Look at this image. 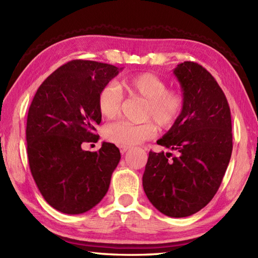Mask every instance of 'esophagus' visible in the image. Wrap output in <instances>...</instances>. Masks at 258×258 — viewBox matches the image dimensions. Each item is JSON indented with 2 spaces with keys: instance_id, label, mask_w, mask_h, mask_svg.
I'll return each mask as SVG.
<instances>
[{
  "instance_id": "esophagus-1",
  "label": "esophagus",
  "mask_w": 258,
  "mask_h": 258,
  "mask_svg": "<svg viewBox=\"0 0 258 258\" xmlns=\"http://www.w3.org/2000/svg\"><path fill=\"white\" fill-rule=\"evenodd\" d=\"M128 149H130V147H127V146H119V151H120V153H122V154H125V153L128 151Z\"/></svg>"
}]
</instances>
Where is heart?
Wrapping results in <instances>:
<instances>
[{
  "instance_id": "heart-1",
  "label": "heart",
  "mask_w": 258,
  "mask_h": 258,
  "mask_svg": "<svg viewBox=\"0 0 258 258\" xmlns=\"http://www.w3.org/2000/svg\"><path fill=\"white\" fill-rule=\"evenodd\" d=\"M119 86L130 96L142 97L147 102L143 119L149 122L133 124L114 122L103 130L104 138L120 146H132L149 140L156 133L154 122L160 130H168L177 122L185 106L184 94L168 89L166 81L152 73H141L124 79ZM123 93L115 84L104 85L97 96V106L105 118H114L119 112ZM152 123H151L150 122Z\"/></svg>"
}]
</instances>
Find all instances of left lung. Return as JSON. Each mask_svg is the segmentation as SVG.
Wrapping results in <instances>:
<instances>
[{"mask_svg":"<svg viewBox=\"0 0 258 258\" xmlns=\"http://www.w3.org/2000/svg\"><path fill=\"white\" fill-rule=\"evenodd\" d=\"M185 97L184 111L158 145L178 153L150 152L143 188L156 210L169 217L201 211L221 186L233 150L231 109L216 80L199 63L174 70Z\"/></svg>","mask_w":258,"mask_h":258,"instance_id":"obj_1","label":"left lung"}]
</instances>
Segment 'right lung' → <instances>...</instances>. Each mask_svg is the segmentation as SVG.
I'll return each instance as SVG.
<instances>
[{
    "instance_id": "right-lung-1",
    "label": "right lung",
    "mask_w": 258,
    "mask_h": 258,
    "mask_svg": "<svg viewBox=\"0 0 258 258\" xmlns=\"http://www.w3.org/2000/svg\"><path fill=\"white\" fill-rule=\"evenodd\" d=\"M119 71L73 59L54 71L33 97L26 122L30 169L42 196L59 212L85 213L107 193L119 150L106 142L97 152L82 145L97 142L98 93Z\"/></svg>"
}]
</instances>
